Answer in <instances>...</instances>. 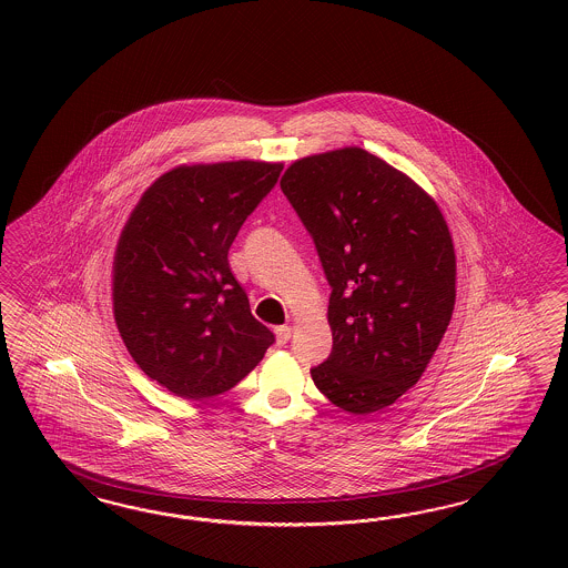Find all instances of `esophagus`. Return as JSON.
I'll list each match as a JSON object with an SVG mask.
<instances>
[{
    "label": "esophagus",
    "instance_id": "obj_1",
    "mask_svg": "<svg viewBox=\"0 0 568 568\" xmlns=\"http://www.w3.org/2000/svg\"><path fill=\"white\" fill-rule=\"evenodd\" d=\"M276 335V344L285 345L290 339H292V327H287V325H281V327L275 328Z\"/></svg>",
    "mask_w": 568,
    "mask_h": 568
}]
</instances>
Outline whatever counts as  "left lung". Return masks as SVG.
<instances>
[{
    "mask_svg": "<svg viewBox=\"0 0 568 568\" xmlns=\"http://www.w3.org/2000/svg\"><path fill=\"white\" fill-rule=\"evenodd\" d=\"M281 190L331 285L333 349L310 371L345 413L392 406L425 373L456 302V256L437 204L361 148L308 155Z\"/></svg>",
    "mask_w": 568,
    "mask_h": 568,
    "instance_id": "left-lung-1",
    "label": "left lung"
}]
</instances>
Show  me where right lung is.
<instances>
[{
    "mask_svg": "<svg viewBox=\"0 0 568 568\" xmlns=\"http://www.w3.org/2000/svg\"><path fill=\"white\" fill-rule=\"evenodd\" d=\"M281 171L252 160L179 166L141 195L122 229L116 327L139 368L174 396L229 392L275 344L226 256Z\"/></svg>",
    "mask_w": 568,
    "mask_h": 568,
    "instance_id": "right-lung-1",
    "label": "right lung"
}]
</instances>
